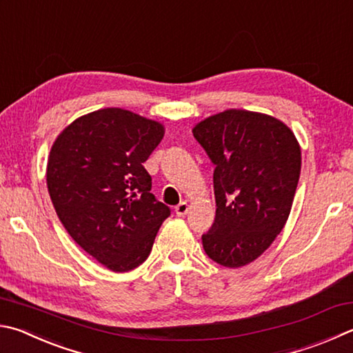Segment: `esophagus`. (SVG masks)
Listing matches in <instances>:
<instances>
[{
    "label": "esophagus",
    "instance_id": "esophagus-1",
    "mask_svg": "<svg viewBox=\"0 0 353 353\" xmlns=\"http://www.w3.org/2000/svg\"><path fill=\"white\" fill-rule=\"evenodd\" d=\"M188 203L187 202H181V203H179L177 205V207H176V214L177 216H185V214H187L188 213Z\"/></svg>",
    "mask_w": 353,
    "mask_h": 353
}]
</instances>
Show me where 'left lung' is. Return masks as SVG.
<instances>
[{
  "mask_svg": "<svg viewBox=\"0 0 353 353\" xmlns=\"http://www.w3.org/2000/svg\"><path fill=\"white\" fill-rule=\"evenodd\" d=\"M193 136L216 165V217L202 234L217 264L239 268L272 245L290 214L301 174V146L284 121L225 110L203 119Z\"/></svg>",
  "mask_w": 353,
  "mask_h": 353,
  "instance_id": "1",
  "label": "left lung"
}]
</instances>
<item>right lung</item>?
Returning <instances> with one entry per match:
<instances>
[{
	"instance_id": "1",
	"label": "right lung",
	"mask_w": 353,
	"mask_h": 353,
	"mask_svg": "<svg viewBox=\"0 0 353 353\" xmlns=\"http://www.w3.org/2000/svg\"><path fill=\"white\" fill-rule=\"evenodd\" d=\"M165 136L160 121L121 108L75 119L50 148L46 182L63 227L111 272L148 258L170 208L156 201L143 162Z\"/></svg>"
}]
</instances>
